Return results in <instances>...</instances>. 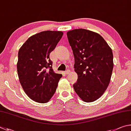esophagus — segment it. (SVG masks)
Instances as JSON below:
<instances>
[{
	"label": "esophagus",
	"instance_id": "34e87169",
	"mask_svg": "<svg viewBox=\"0 0 131 131\" xmlns=\"http://www.w3.org/2000/svg\"><path fill=\"white\" fill-rule=\"evenodd\" d=\"M70 72H71V71L70 70H67V71H65V74L66 75H68V74H70Z\"/></svg>",
	"mask_w": 131,
	"mask_h": 131
}]
</instances>
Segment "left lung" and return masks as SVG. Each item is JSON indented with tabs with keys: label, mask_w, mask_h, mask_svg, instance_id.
I'll return each mask as SVG.
<instances>
[{
	"label": "left lung",
	"mask_w": 131,
	"mask_h": 131,
	"mask_svg": "<svg viewBox=\"0 0 131 131\" xmlns=\"http://www.w3.org/2000/svg\"><path fill=\"white\" fill-rule=\"evenodd\" d=\"M75 58L78 81L74 90L82 101L91 102L103 95L113 68L112 50L99 34L84 29L67 33Z\"/></svg>",
	"instance_id": "8db88e82"
}]
</instances>
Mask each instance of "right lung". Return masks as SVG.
Instances as JSON below:
<instances>
[{
	"label": "right lung",
	"mask_w": 131,
	"mask_h": 131,
	"mask_svg": "<svg viewBox=\"0 0 131 131\" xmlns=\"http://www.w3.org/2000/svg\"><path fill=\"white\" fill-rule=\"evenodd\" d=\"M63 35L61 31L40 32L30 37L18 52L19 82L26 95L35 102L49 101L62 77L53 71L49 54Z\"/></svg>",
	"instance_id": "right-lung-1"
}]
</instances>
